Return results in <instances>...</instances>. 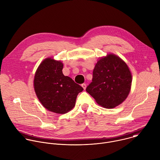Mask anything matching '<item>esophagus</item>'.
<instances>
[{
  "label": "esophagus",
  "mask_w": 160,
  "mask_h": 160,
  "mask_svg": "<svg viewBox=\"0 0 160 160\" xmlns=\"http://www.w3.org/2000/svg\"><path fill=\"white\" fill-rule=\"evenodd\" d=\"M82 87H83V88L84 90H85V88H86V87H87V85H86L85 83H83V84H82Z\"/></svg>",
  "instance_id": "esophagus-1"
}]
</instances>
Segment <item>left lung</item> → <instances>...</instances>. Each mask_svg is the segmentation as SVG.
<instances>
[{"label": "left lung", "mask_w": 160, "mask_h": 160, "mask_svg": "<svg viewBox=\"0 0 160 160\" xmlns=\"http://www.w3.org/2000/svg\"><path fill=\"white\" fill-rule=\"evenodd\" d=\"M131 82L132 75L126 63L110 54L97 62L93 71L92 82L86 91L98 104L112 109L127 98Z\"/></svg>", "instance_id": "1"}]
</instances>
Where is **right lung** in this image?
I'll return each instance as SVG.
<instances>
[{
  "mask_svg": "<svg viewBox=\"0 0 160 160\" xmlns=\"http://www.w3.org/2000/svg\"><path fill=\"white\" fill-rule=\"evenodd\" d=\"M63 68L61 62L46 58L38 68L34 80L35 92L43 107L57 114L72 110L78 94L83 90L63 74Z\"/></svg>",
  "mask_w": 160,
  "mask_h": 160,
  "instance_id": "obj_1",
  "label": "right lung"
}]
</instances>
